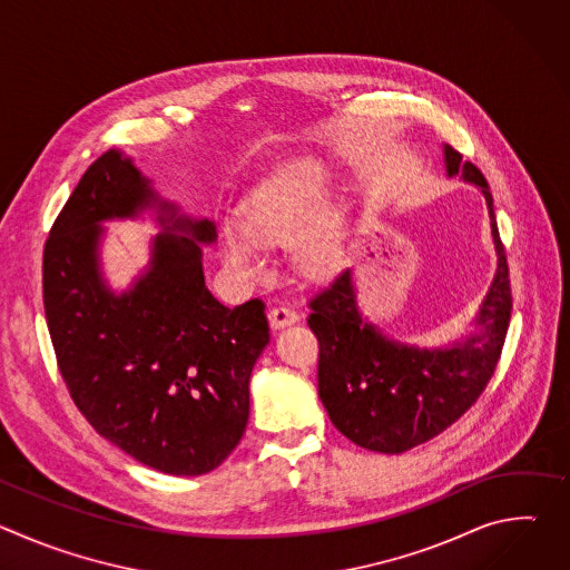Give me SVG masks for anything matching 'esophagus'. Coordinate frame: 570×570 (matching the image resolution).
<instances>
[{
  "label": "esophagus",
  "instance_id": "obj_1",
  "mask_svg": "<svg viewBox=\"0 0 570 570\" xmlns=\"http://www.w3.org/2000/svg\"><path fill=\"white\" fill-rule=\"evenodd\" d=\"M268 320H271V327L273 332H279L284 327H288V324H295L297 322V313L291 308V306H273L271 313H268Z\"/></svg>",
  "mask_w": 570,
  "mask_h": 570
}]
</instances>
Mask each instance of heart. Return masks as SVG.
I'll return each mask as SVG.
<instances>
[{"label": "heart", "mask_w": 570, "mask_h": 570, "mask_svg": "<svg viewBox=\"0 0 570 570\" xmlns=\"http://www.w3.org/2000/svg\"><path fill=\"white\" fill-rule=\"evenodd\" d=\"M332 169L315 155L275 167L240 203L238 223L218 227V253L238 282L266 275L264 248L286 246L295 271L313 282L334 277L345 264L347 203L327 194Z\"/></svg>", "instance_id": "b5f03b06"}]
</instances>
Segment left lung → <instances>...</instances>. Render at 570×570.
I'll use <instances>...</instances> for the list:
<instances>
[{"label": "left lung", "instance_id": "obj_1", "mask_svg": "<svg viewBox=\"0 0 570 570\" xmlns=\"http://www.w3.org/2000/svg\"><path fill=\"white\" fill-rule=\"evenodd\" d=\"M442 150L446 176L480 189L497 250V273L471 320L473 330L440 347L385 336L358 308L352 268L311 302L322 405L345 438L379 453L420 446L460 420L492 379L510 327L512 293L490 185L458 150L446 144Z\"/></svg>", "mask_w": 570, "mask_h": 570}]
</instances>
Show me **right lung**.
I'll return each mask as SVG.
<instances>
[{
    "mask_svg": "<svg viewBox=\"0 0 570 570\" xmlns=\"http://www.w3.org/2000/svg\"><path fill=\"white\" fill-rule=\"evenodd\" d=\"M148 210L163 227L134 284L102 275V223ZM209 218L161 198L130 155L104 153L58 214L42 262L45 313L60 374L95 431L137 462L203 475L240 442L250 374L271 343L266 306H223L205 286Z\"/></svg>",
    "mask_w": 570,
    "mask_h": 570,
    "instance_id": "obj_1",
    "label": "right lung"
}]
</instances>
